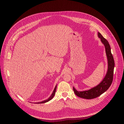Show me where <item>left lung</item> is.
<instances>
[{"label":"left lung","mask_w":124,"mask_h":124,"mask_svg":"<svg viewBox=\"0 0 124 124\" xmlns=\"http://www.w3.org/2000/svg\"><path fill=\"white\" fill-rule=\"evenodd\" d=\"M97 36L101 39V42L105 46L106 55L108 60V70L102 80L96 86L87 90L77 91L74 87L73 89L75 94L79 97L85 99H93L100 96L108 89L113 79L115 62L111 49L108 41L98 32Z\"/></svg>","instance_id":"obj_1"}]
</instances>
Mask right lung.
<instances>
[{"label": "right lung", "mask_w": 124, "mask_h": 124, "mask_svg": "<svg viewBox=\"0 0 124 124\" xmlns=\"http://www.w3.org/2000/svg\"><path fill=\"white\" fill-rule=\"evenodd\" d=\"M56 88H57V85L55 86V87L53 90V93H52V94L51 95V96L49 97V98H48L47 100H45V101H41V102H37V103H45V102H47L49 101H50V100H51L53 98L55 94V93H56Z\"/></svg>", "instance_id": "right-lung-1"}]
</instances>
